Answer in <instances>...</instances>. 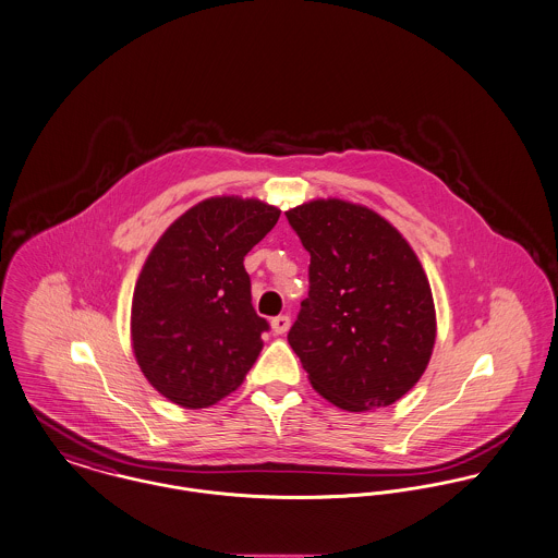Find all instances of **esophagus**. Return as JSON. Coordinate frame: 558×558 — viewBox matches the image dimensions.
Here are the masks:
<instances>
[{
  "label": "esophagus",
  "instance_id": "esophagus-1",
  "mask_svg": "<svg viewBox=\"0 0 558 558\" xmlns=\"http://www.w3.org/2000/svg\"><path fill=\"white\" fill-rule=\"evenodd\" d=\"M289 327H291V316L280 314V316H274V318H271V329H274V333L282 336V333L289 331Z\"/></svg>",
  "mask_w": 558,
  "mask_h": 558
}]
</instances>
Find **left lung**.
Instances as JSON below:
<instances>
[{"instance_id": "left-lung-1", "label": "left lung", "mask_w": 558, "mask_h": 558, "mask_svg": "<svg viewBox=\"0 0 558 558\" xmlns=\"http://www.w3.org/2000/svg\"><path fill=\"white\" fill-rule=\"evenodd\" d=\"M308 250V298L289 344L312 387L347 411L400 400L436 338L433 291L407 240L372 209L338 198L287 211Z\"/></svg>"}]
</instances>
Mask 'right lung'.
Returning <instances> with one entry per match:
<instances>
[{"label":"right lung","mask_w":558,"mask_h":558,"mask_svg":"<svg viewBox=\"0 0 558 558\" xmlns=\"http://www.w3.org/2000/svg\"><path fill=\"white\" fill-rule=\"evenodd\" d=\"M278 218V207L254 198H207L147 256L132 298V347L171 402L205 409L244 383L269 331L252 306L244 256Z\"/></svg>","instance_id":"obj_1"}]
</instances>
